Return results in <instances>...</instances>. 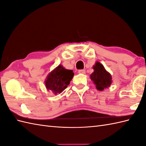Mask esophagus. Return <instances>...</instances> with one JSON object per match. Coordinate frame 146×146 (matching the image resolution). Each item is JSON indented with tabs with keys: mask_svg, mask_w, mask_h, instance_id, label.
Returning a JSON list of instances; mask_svg holds the SVG:
<instances>
[{
	"mask_svg": "<svg viewBox=\"0 0 146 146\" xmlns=\"http://www.w3.org/2000/svg\"><path fill=\"white\" fill-rule=\"evenodd\" d=\"M85 73H86L85 70H80L78 71V73H80V74H85Z\"/></svg>",
	"mask_w": 146,
	"mask_h": 146,
	"instance_id": "obj_1",
	"label": "esophagus"
}]
</instances>
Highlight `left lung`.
<instances>
[{
    "mask_svg": "<svg viewBox=\"0 0 146 146\" xmlns=\"http://www.w3.org/2000/svg\"><path fill=\"white\" fill-rule=\"evenodd\" d=\"M94 72L90 74V78L93 81L96 88L102 91L109 88L112 83L111 74L104 68V66L99 62L93 65Z\"/></svg>",
    "mask_w": 146,
    "mask_h": 146,
    "instance_id": "1",
    "label": "left lung"
}]
</instances>
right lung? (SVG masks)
<instances>
[{"mask_svg":"<svg viewBox=\"0 0 146 146\" xmlns=\"http://www.w3.org/2000/svg\"><path fill=\"white\" fill-rule=\"evenodd\" d=\"M73 76V70H67L59 65L46 76L45 81L46 88L55 94H60L69 85Z\"/></svg>","mask_w":146,"mask_h":146,"instance_id":"obj_1","label":"right lung"}]
</instances>
